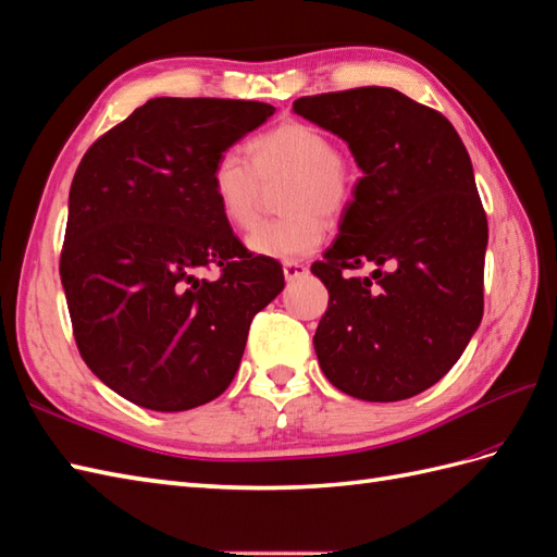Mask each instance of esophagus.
<instances>
[{
	"instance_id": "obj_1",
	"label": "esophagus",
	"mask_w": 557,
	"mask_h": 557,
	"mask_svg": "<svg viewBox=\"0 0 557 557\" xmlns=\"http://www.w3.org/2000/svg\"><path fill=\"white\" fill-rule=\"evenodd\" d=\"M307 267L300 264V262H286L283 264V276H286V281H295V278H302L307 276Z\"/></svg>"
}]
</instances>
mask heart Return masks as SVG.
Listing matches in <instances>:
<instances>
[{
	"instance_id": "1",
	"label": "heart",
	"mask_w": 557,
	"mask_h": 557,
	"mask_svg": "<svg viewBox=\"0 0 557 557\" xmlns=\"http://www.w3.org/2000/svg\"><path fill=\"white\" fill-rule=\"evenodd\" d=\"M250 162L238 151L216 156L210 191L224 222L250 228L257 222L260 182L288 174L281 206L288 214L264 222L248 236L250 252L278 262L314 255L329 234L325 216H341L351 200V174L333 139L309 122L290 120L248 144Z\"/></svg>"
}]
</instances>
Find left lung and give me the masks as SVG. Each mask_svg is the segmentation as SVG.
Returning <instances> with one entry per match:
<instances>
[{"instance_id":"8db88e82","label":"left lung","mask_w":557,"mask_h":557,"mask_svg":"<svg viewBox=\"0 0 557 557\" xmlns=\"http://www.w3.org/2000/svg\"><path fill=\"white\" fill-rule=\"evenodd\" d=\"M293 111L341 137L363 172L311 264L331 297L321 371L349 397L409 399L449 373L482 321L490 228L470 156L442 113L389 87L302 97ZM363 263L371 277L344 276Z\"/></svg>"}]
</instances>
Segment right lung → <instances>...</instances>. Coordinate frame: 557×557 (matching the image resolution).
<instances>
[{
	"label": "right lung",
	"mask_w": 557,
	"mask_h": 557,
	"mask_svg": "<svg viewBox=\"0 0 557 557\" xmlns=\"http://www.w3.org/2000/svg\"><path fill=\"white\" fill-rule=\"evenodd\" d=\"M274 115L234 99L146 101L94 141L73 176L61 283L79 355L151 411H188L232 385L250 321L283 290L214 206L216 156ZM206 265L221 276L200 280Z\"/></svg>",
	"instance_id": "1"
}]
</instances>
